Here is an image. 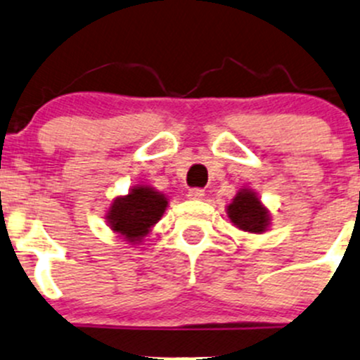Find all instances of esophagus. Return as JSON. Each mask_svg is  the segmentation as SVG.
<instances>
[{"instance_id":"34e87169","label":"esophagus","mask_w":360,"mask_h":360,"mask_svg":"<svg viewBox=\"0 0 360 360\" xmlns=\"http://www.w3.org/2000/svg\"><path fill=\"white\" fill-rule=\"evenodd\" d=\"M186 197L190 198V200H202V198L205 197V191L200 190V188H191V190L188 191Z\"/></svg>"}]
</instances>
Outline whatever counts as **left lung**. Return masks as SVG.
<instances>
[{
    "label": "left lung",
    "instance_id": "left-lung-1",
    "mask_svg": "<svg viewBox=\"0 0 360 360\" xmlns=\"http://www.w3.org/2000/svg\"><path fill=\"white\" fill-rule=\"evenodd\" d=\"M226 216L235 228L245 233L261 235L270 230V210L250 188H240L237 191L226 205Z\"/></svg>",
    "mask_w": 360,
    "mask_h": 360
}]
</instances>
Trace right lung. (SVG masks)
<instances>
[{"label":"right lung","mask_w":360,"mask_h":360,"mask_svg":"<svg viewBox=\"0 0 360 360\" xmlns=\"http://www.w3.org/2000/svg\"><path fill=\"white\" fill-rule=\"evenodd\" d=\"M169 198L150 184L132 186L127 195L112 198L106 214V223L112 233L122 237L129 245L143 242L151 228L165 214Z\"/></svg>","instance_id":"obj_1"}]
</instances>
